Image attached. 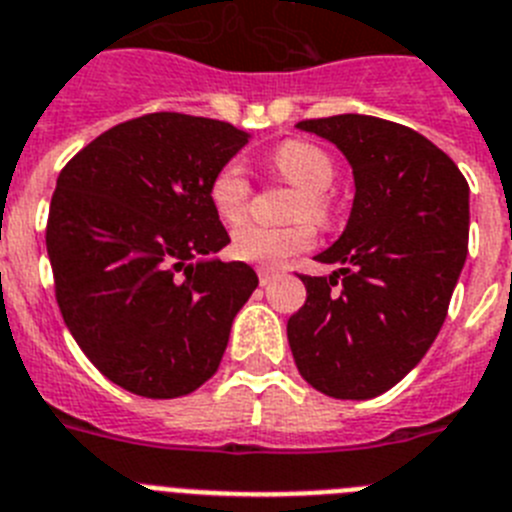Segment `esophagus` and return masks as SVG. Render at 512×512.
Returning <instances> with one entry per match:
<instances>
[{"label": "esophagus", "instance_id": "1", "mask_svg": "<svg viewBox=\"0 0 512 512\" xmlns=\"http://www.w3.org/2000/svg\"><path fill=\"white\" fill-rule=\"evenodd\" d=\"M257 278H260V286H268V283L275 278V270L273 268H257Z\"/></svg>", "mask_w": 512, "mask_h": 512}]
</instances>
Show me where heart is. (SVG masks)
Here are the masks:
<instances>
[{
  "mask_svg": "<svg viewBox=\"0 0 512 512\" xmlns=\"http://www.w3.org/2000/svg\"><path fill=\"white\" fill-rule=\"evenodd\" d=\"M270 167L281 180L299 190V198L291 208L293 221H314L324 224L330 219V195L327 190L337 180L335 159L311 141L291 139L283 141L270 154ZM250 180L239 164L229 162L208 182V203L213 213L224 224L234 226L244 221L250 208ZM314 244V231L306 224L286 226V229H265V226H242L231 237L229 252L237 260L252 262V265H281L288 257L309 250Z\"/></svg>",
  "mask_w": 512,
  "mask_h": 512,
  "instance_id": "1",
  "label": "heart"
}]
</instances>
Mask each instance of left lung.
I'll use <instances>...</instances> for the list:
<instances>
[{
  "label": "left lung",
  "instance_id": "obj_1",
  "mask_svg": "<svg viewBox=\"0 0 512 512\" xmlns=\"http://www.w3.org/2000/svg\"><path fill=\"white\" fill-rule=\"evenodd\" d=\"M296 128L332 141L353 167L345 231L301 275L306 304L288 319L299 373L335 399H371L422 361L466 262L469 185L446 151L373 115H332Z\"/></svg>",
  "mask_w": 512,
  "mask_h": 512
}]
</instances>
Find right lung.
<instances>
[{"label": "right lung", "instance_id": "1", "mask_svg": "<svg viewBox=\"0 0 512 512\" xmlns=\"http://www.w3.org/2000/svg\"><path fill=\"white\" fill-rule=\"evenodd\" d=\"M250 133L149 113L100 133L56 180L46 226L61 317L102 376L149 399L211 379L257 288L229 244L208 182Z\"/></svg>", "mask_w": 512, "mask_h": 512}]
</instances>
